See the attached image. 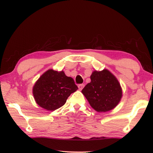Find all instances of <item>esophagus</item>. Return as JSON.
<instances>
[{
	"label": "esophagus",
	"mask_w": 153,
	"mask_h": 153,
	"mask_svg": "<svg viewBox=\"0 0 153 153\" xmlns=\"http://www.w3.org/2000/svg\"><path fill=\"white\" fill-rule=\"evenodd\" d=\"M84 86H85L84 84H79V85H78V88H79V90H82L83 88L84 87Z\"/></svg>",
	"instance_id": "1"
}]
</instances>
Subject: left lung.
<instances>
[{
  "label": "left lung",
  "mask_w": 153,
  "mask_h": 153,
  "mask_svg": "<svg viewBox=\"0 0 153 153\" xmlns=\"http://www.w3.org/2000/svg\"><path fill=\"white\" fill-rule=\"evenodd\" d=\"M82 93L92 108L99 112L114 109L122 97V89L114 75L107 69L93 71Z\"/></svg>",
  "instance_id": "left-lung-1"
}]
</instances>
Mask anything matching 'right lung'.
Here are the masks:
<instances>
[{
  "instance_id": "right-lung-1",
  "label": "right lung",
  "mask_w": 153,
  "mask_h": 153,
  "mask_svg": "<svg viewBox=\"0 0 153 153\" xmlns=\"http://www.w3.org/2000/svg\"><path fill=\"white\" fill-rule=\"evenodd\" d=\"M78 89L72 77L64 71L49 69L41 75L33 87V95L37 105L53 111L62 106L71 93Z\"/></svg>"
}]
</instances>
